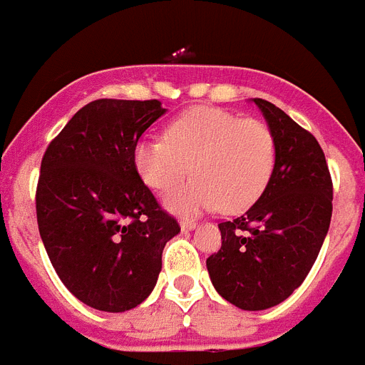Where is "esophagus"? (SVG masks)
<instances>
[{
	"instance_id": "esophagus-1",
	"label": "esophagus",
	"mask_w": 365,
	"mask_h": 365,
	"mask_svg": "<svg viewBox=\"0 0 365 365\" xmlns=\"http://www.w3.org/2000/svg\"><path fill=\"white\" fill-rule=\"evenodd\" d=\"M194 227H195L194 220H186V218L180 220V230L182 231H192Z\"/></svg>"
}]
</instances>
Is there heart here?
<instances>
[{
  "mask_svg": "<svg viewBox=\"0 0 365 365\" xmlns=\"http://www.w3.org/2000/svg\"><path fill=\"white\" fill-rule=\"evenodd\" d=\"M138 175L149 188L165 194L186 177L185 188L165 197L175 212L190 215L222 207L240 212L263 194L276 165V138L257 119H242L216 108H194L168 125L165 140L134 147Z\"/></svg>",
  "mask_w": 365,
  "mask_h": 365,
  "instance_id": "obj_1",
  "label": "heart"
}]
</instances>
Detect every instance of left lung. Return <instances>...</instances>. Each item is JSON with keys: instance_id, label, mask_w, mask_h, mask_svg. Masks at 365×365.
Here are the masks:
<instances>
[{"instance_id": "obj_1", "label": "left lung", "mask_w": 365, "mask_h": 365, "mask_svg": "<svg viewBox=\"0 0 365 365\" xmlns=\"http://www.w3.org/2000/svg\"><path fill=\"white\" fill-rule=\"evenodd\" d=\"M276 138L269 185L242 216L218 224L222 248L207 259L210 282L233 306L272 308L300 287L332 218V177L315 135L254 98Z\"/></svg>"}]
</instances>
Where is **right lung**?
Wrapping results in <instances>:
<instances>
[{
  "label": "right lung",
  "mask_w": 365,
  "mask_h": 365,
  "mask_svg": "<svg viewBox=\"0 0 365 365\" xmlns=\"http://www.w3.org/2000/svg\"><path fill=\"white\" fill-rule=\"evenodd\" d=\"M158 101L98 98L74 113L41 162L37 224L57 276L101 312L135 308L155 289L165 242L180 231L134 165Z\"/></svg>",
  "instance_id": "obj_1"
}]
</instances>
